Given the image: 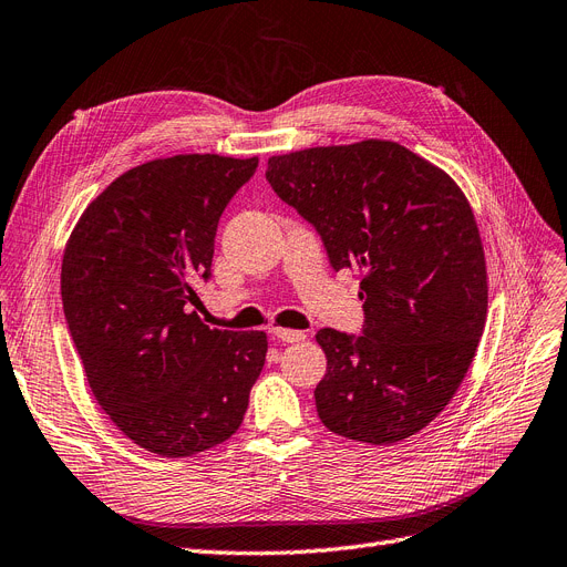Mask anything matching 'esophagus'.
Returning a JSON list of instances; mask_svg holds the SVG:
<instances>
[{"mask_svg": "<svg viewBox=\"0 0 567 567\" xmlns=\"http://www.w3.org/2000/svg\"><path fill=\"white\" fill-rule=\"evenodd\" d=\"M271 336H275V338L281 340V342H288V344L305 340L302 330H292V328H271Z\"/></svg>", "mask_w": 567, "mask_h": 567, "instance_id": "1", "label": "esophagus"}]
</instances>
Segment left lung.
<instances>
[{
  "instance_id": "left-lung-1",
  "label": "left lung",
  "mask_w": 567,
  "mask_h": 567,
  "mask_svg": "<svg viewBox=\"0 0 567 567\" xmlns=\"http://www.w3.org/2000/svg\"><path fill=\"white\" fill-rule=\"evenodd\" d=\"M267 181L317 227L336 271H361L363 336L317 333L321 422L370 445L417 434L455 396L487 315L485 252L464 192L375 138L269 157Z\"/></svg>"
}]
</instances>
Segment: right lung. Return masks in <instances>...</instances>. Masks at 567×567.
I'll return each instance as SVG.
<instances>
[{"mask_svg":"<svg viewBox=\"0 0 567 567\" xmlns=\"http://www.w3.org/2000/svg\"><path fill=\"white\" fill-rule=\"evenodd\" d=\"M258 157L175 154L112 181L74 225L63 311L95 401L135 445L189 457L227 441L267 354L262 330L208 328L189 305L218 220Z\"/></svg>","mask_w":567,"mask_h":567,"instance_id":"right-lung-1","label":"right lung"}]
</instances>
